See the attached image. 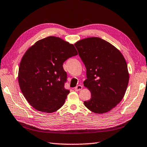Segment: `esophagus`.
I'll return each mask as SVG.
<instances>
[{
  "label": "esophagus",
  "mask_w": 147,
  "mask_h": 147,
  "mask_svg": "<svg viewBox=\"0 0 147 147\" xmlns=\"http://www.w3.org/2000/svg\"><path fill=\"white\" fill-rule=\"evenodd\" d=\"M82 88H83L82 85H79L76 86V87L75 88H74V90H75V91H80V90H82Z\"/></svg>",
  "instance_id": "esophagus-1"
}]
</instances>
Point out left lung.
<instances>
[{
	"label": "left lung",
	"instance_id": "8db88e82",
	"mask_svg": "<svg viewBox=\"0 0 147 147\" xmlns=\"http://www.w3.org/2000/svg\"><path fill=\"white\" fill-rule=\"evenodd\" d=\"M74 46L87 69L83 84L91 92L85 106L95 113L108 112L121 101L127 87L129 75L124 57L99 37L83 39Z\"/></svg>",
	"mask_w": 147,
	"mask_h": 147
}]
</instances>
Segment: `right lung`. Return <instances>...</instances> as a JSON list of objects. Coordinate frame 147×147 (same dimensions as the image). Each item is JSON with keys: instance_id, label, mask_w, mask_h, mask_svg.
<instances>
[{"instance_id": "obj_1", "label": "right lung", "mask_w": 147, "mask_h": 147, "mask_svg": "<svg viewBox=\"0 0 147 147\" xmlns=\"http://www.w3.org/2000/svg\"><path fill=\"white\" fill-rule=\"evenodd\" d=\"M77 55L73 44L54 36L39 40L28 49L20 64L18 83L33 108L53 113L62 107L69 93L64 87L67 73L63 63Z\"/></svg>"}]
</instances>
